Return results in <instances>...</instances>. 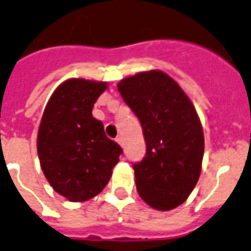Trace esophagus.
<instances>
[{"label":"esophagus","mask_w":251,"mask_h":251,"mask_svg":"<svg viewBox=\"0 0 251 251\" xmlns=\"http://www.w3.org/2000/svg\"><path fill=\"white\" fill-rule=\"evenodd\" d=\"M116 142L119 143L121 147H124V139H122V136H117V138H116Z\"/></svg>","instance_id":"34e87169"}]
</instances>
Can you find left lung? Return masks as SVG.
<instances>
[{
  "label": "left lung",
  "instance_id": "left-lung-1",
  "mask_svg": "<svg viewBox=\"0 0 251 251\" xmlns=\"http://www.w3.org/2000/svg\"><path fill=\"white\" fill-rule=\"evenodd\" d=\"M117 89L142 124L147 153L134 165L139 195L166 212L186 201L201 172L204 134L193 102L168 74L142 71Z\"/></svg>",
  "mask_w": 251,
  "mask_h": 251
}]
</instances>
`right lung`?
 I'll return each mask as SVG.
<instances>
[{
    "instance_id": "right-lung-1",
    "label": "right lung",
    "mask_w": 251,
    "mask_h": 251,
    "mask_svg": "<svg viewBox=\"0 0 251 251\" xmlns=\"http://www.w3.org/2000/svg\"><path fill=\"white\" fill-rule=\"evenodd\" d=\"M106 81L65 80L44 107L37 151L44 176L56 193L74 203L97 197L108 184L122 149L92 115Z\"/></svg>"
}]
</instances>
